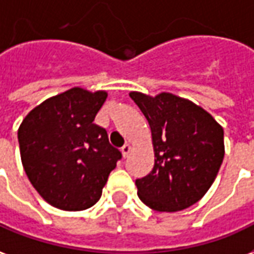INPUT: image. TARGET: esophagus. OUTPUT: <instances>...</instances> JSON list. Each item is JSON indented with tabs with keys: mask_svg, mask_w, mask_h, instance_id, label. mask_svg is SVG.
<instances>
[{
	"mask_svg": "<svg viewBox=\"0 0 254 254\" xmlns=\"http://www.w3.org/2000/svg\"><path fill=\"white\" fill-rule=\"evenodd\" d=\"M120 151H122V154H123V157L126 158V157H128L129 151H131V146H129L128 143H126V145L120 149Z\"/></svg>",
	"mask_w": 254,
	"mask_h": 254,
	"instance_id": "obj_1",
	"label": "esophagus"
}]
</instances>
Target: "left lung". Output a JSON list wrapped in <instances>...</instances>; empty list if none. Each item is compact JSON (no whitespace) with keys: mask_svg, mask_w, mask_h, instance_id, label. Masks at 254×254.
Here are the masks:
<instances>
[{"mask_svg":"<svg viewBox=\"0 0 254 254\" xmlns=\"http://www.w3.org/2000/svg\"><path fill=\"white\" fill-rule=\"evenodd\" d=\"M129 97L149 122L154 166L136 179L138 196L162 212L188 208L199 201L215 180L225 155L223 128L204 109L172 93Z\"/></svg>","mask_w":254,"mask_h":254,"instance_id":"8db88e82","label":"left lung"}]
</instances>
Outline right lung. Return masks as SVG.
<instances>
[{"label":"right lung","instance_id":"1","mask_svg":"<svg viewBox=\"0 0 254 254\" xmlns=\"http://www.w3.org/2000/svg\"><path fill=\"white\" fill-rule=\"evenodd\" d=\"M105 92L73 88L29 112L17 132L20 154L33 188L50 204L81 211L96 204L122 153L93 123Z\"/></svg>","mask_w":254,"mask_h":254}]
</instances>
